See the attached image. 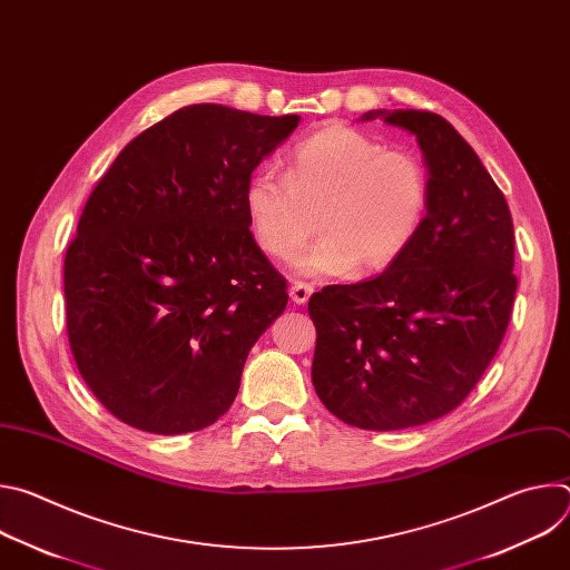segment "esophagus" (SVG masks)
Here are the masks:
<instances>
[{
    "label": "esophagus",
    "mask_w": 570,
    "mask_h": 570,
    "mask_svg": "<svg viewBox=\"0 0 570 570\" xmlns=\"http://www.w3.org/2000/svg\"><path fill=\"white\" fill-rule=\"evenodd\" d=\"M288 293H291V299L302 306V304H306L308 297L313 295V286L306 284V282H293L291 288H288Z\"/></svg>",
    "instance_id": "34e87169"
}]
</instances>
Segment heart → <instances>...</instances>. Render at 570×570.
<instances>
[{
    "label": "heart",
    "mask_w": 570,
    "mask_h": 570,
    "mask_svg": "<svg viewBox=\"0 0 570 570\" xmlns=\"http://www.w3.org/2000/svg\"><path fill=\"white\" fill-rule=\"evenodd\" d=\"M429 200V174L415 155L341 124L304 137L286 174L262 167L243 189L253 238L277 259L304 248L317 212L324 236L297 262L313 277L390 268L413 246Z\"/></svg>",
    "instance_id": "heart-1"
}]
</instances>
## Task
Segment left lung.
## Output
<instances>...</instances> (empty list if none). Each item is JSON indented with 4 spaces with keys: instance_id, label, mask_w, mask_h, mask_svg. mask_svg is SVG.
<instances>
[{
    "instance_id": "1",
    "label": "left lung",
    "mask_w": 570,
    "mask_h": 570,
    "mask_svg": "<svg viewBox=\"0 0 570 570\" xmlns=\"http://www.w3.org/2000/svg\"><path fill=\"white\" fill-rule=\"evenodd\" d=\"M417 137L431 200L413 246L379 277L308 299L311 379L327 411L365 431H401L464 401L505 336L517 277L508 200L440 115L370 110Z\"/></svg>"
}]
</instances>
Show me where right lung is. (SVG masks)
Returning <instances> with one entry per match:
<instances>
[{"instance_id":"right-lung-1","label":"right lung","mask_w":570,"mask_h":570,"mask_svg":"<svg viewBox=\"0 0 570 570\" xmlns=\"http://www.w3.org/2000/svg\"><path fill=\"white\" fill-rule=\"evenodd\" d=\"M299 124L218 104L137 135L80 214L65 255L80 376L124 424L194 433L227 413L248 352L286 308L243 189Z\"/></svg>"}]
</instances>
